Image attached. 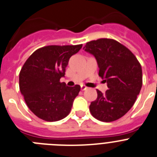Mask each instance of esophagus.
Here are the masks:
<instances>
[{
	"label": "esophagus",
	"instance_id": "34e87169",
	"mask_svg": "<svg viewBox=\"0 0 157 157\" xmlns=\"http://www.w3.org/2000/svg\"><path fill=\"white\" fill-rule=\"evenodd\" d=\"M87 89V87L84 85H81V90H86Z\"/></svg>",
	"mask_w": 157,
	"mask_h": 157
}]
</instances>
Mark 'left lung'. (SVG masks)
Masks as SVG:
<instances>
[{"mask_svg":"<svg viewBox=\"0 0 157 157\" xmlns=\"http://www.w3.org/2000/svg\"><path fill=\"white\" fill-rule=\"evenodd\" d=\"M86 52L95 57L99 76L109 90H100L90 111L97 120L112 122L123 116L135 102L142 86L141 64L127 47L113 39L101 38L86 43Z\"/></svg>","mask_w":157,"mask_h":157,"instance_id":"obj_1","label":"left lung"}]
</instances>
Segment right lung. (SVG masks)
Returning <instances> with one entry per match:
<instances>
[{"label":"right lung","mask_w":157,"mask_h":157,"mask_svg":"<svg viewBox=\"0 0 157 157\" xmlns=\"http://www.w3.org/2000/svg\"><path fill=\"white\" fill-rule=\"evenodd\" d=\"M82 45H48L30 55L19 73V90L26 104L43 120H60L70 113L79 85L67 86L59 79L65 75L69 59Z\"/></svg>","instance_id":"obj_1"}]
</instances>
